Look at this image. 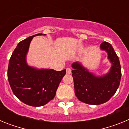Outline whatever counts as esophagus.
<instances>
[{
	"label": "esophagus",
	"instance_id": "obj_1",
	"mask_svg": "<svg viewBox=\"0 0 129 129\" xmlns=\"http://www.w3.org/2000/svg\"><path fill=\"white\" fill-rule=\"evenodd\" d=\"M72 73V69L70 68H67V74H70Z\"/></svg>",
	"mask_w": 129,
	"mask_h": 129
}]
</instances>
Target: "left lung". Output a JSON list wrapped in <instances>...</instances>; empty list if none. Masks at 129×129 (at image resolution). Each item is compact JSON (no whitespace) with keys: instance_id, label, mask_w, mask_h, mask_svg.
Returning <instances> with one entry per match:
<instances>
[{"instance_id":"left-lung-1","label":"left lung","mask_w":129,"mask_h":129,"mask_svg":"<svg viewBox=\"0 0 129 129\" xmlns=\"http://www.w3.org/2000/svg\"><path fill=\"white\" fill-rule=\"evenodd\" d=\"M100 49L107 52L111 64L109 71L103 76H95L80 62L72 64L75 94L79 101L86 104L97 105L108 101L114 95L120 83V62L113 47L110 43L103 42Z\"/></svg>"}]
</instances>
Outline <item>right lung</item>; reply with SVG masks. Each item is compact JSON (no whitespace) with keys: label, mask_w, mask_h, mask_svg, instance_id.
<instances>
[{"label":"right lung","mask_w":129,"mask_h":129,"mask_svg":"<svg viewBox=\"0 0 129 129\" xmlns=\"http://www.w3.org/2000/svg\"><path fill=\"white\" fill-rule=\"evenodd\" d=\"M20 41L13 51L9 62L8 79L13 94L20 101L32 107H41L53 100L66 70L39 69L29 66L26 55L34 37ZM43 35H46L44 34Z\"/></svg>","instance_id":"1"}]
</instances>
